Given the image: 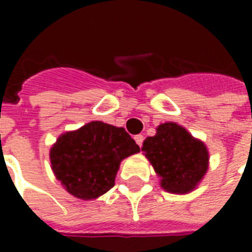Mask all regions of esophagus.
Masks as SVG:
<instances>
[{
	"instance_id": "34e87169",
	"label": "esophagus",
	"mask_w": 252,
	"mask_h": 252,
	"mask_svg": "<svg viewBox=\"0 0 252 252\" xmlns=\"http://www.w3.org/2000/svg\"><path fill=\"white\" fill-rule=\"evenodd\" d=\"M143 140H144V136H143V135H136V136H135V142H136V144L139 147H142L143 146Z\"/></svg>"
}]
</instances>
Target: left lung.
Segmentation results:
<instances>
[{
  "mask_svg": "<svg viewBox=\"0 0 252 252\" xmlns=\"http://www.w3.org/2000/svg\"><path fill=\"white\" fill-rule=\"evenodd\" d=\"M142 151L160 177V186L169 193H189L208 170L205 144L175 123L160 124L157 135L144 140Z\"/></svg>",
  "mask_w": 252,
  "mask_h": 252,
  "instance_id": "left-lung-1",
  "label": "left lung"
}]
</instances>
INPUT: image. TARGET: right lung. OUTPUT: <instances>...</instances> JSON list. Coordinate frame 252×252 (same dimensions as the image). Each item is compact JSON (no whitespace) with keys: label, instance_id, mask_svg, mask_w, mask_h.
I'll use <instances>...</instances> for the list:
<instances>
[{"label":"right lung","instance_id":"add662e5","mask_svg":"<svg viewBox=\"0 0 252 252\" xmlns=\"http://www.w3.org/2000/svg\"><path fill=\"white\" fill-rule=\"evenodd\" d=\"M139 151L124 128L92 121L61 135L50 159L57 178L70 194L93 200L115 186L121 160Z\"/></svg>","mask_w":252,"mask_h":252}]
</instances>
